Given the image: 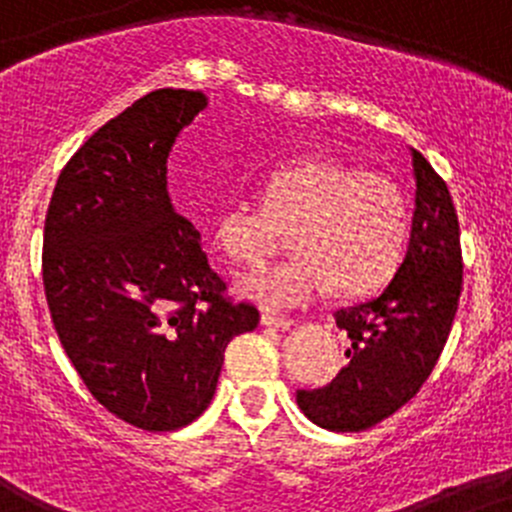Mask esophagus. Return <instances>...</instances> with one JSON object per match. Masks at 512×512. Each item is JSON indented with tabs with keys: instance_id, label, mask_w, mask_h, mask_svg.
Instances as JSON below:
<instances>
[{
	"instance_id": "34e87169",
	"label": "esophagus",
	"mask_w": 512,
	"mask_h": 512,
	"mask_svg": "<svg viewBox=\"0 0 512 512\" xmlns=\"http://www.w3.org/2000/svg\"><path fill=\"white\" fill-rule=\"evenodd\" d=\"M262 326H270V329H293L296 319H288V316H278V313H262Z\"/></svg>"
}]
</instances>
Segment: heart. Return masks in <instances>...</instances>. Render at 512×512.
<instances>
[{
    "mask_svg": "<svg viewBox=\"0 0 512 512\" xmlns=\"http://www.w3.org/2000/svg\"><path fill=\"white\" fill-rule=\"evenodd\" d=\"M408 201L385 173L334 160H303L262 181V206L237 199L216 219L219 250L257 267L293 229L290 260L242 280V293L265 308H298L336 285L344 296L388 283L408 242Z\"/></svg>",
    "mask_w": 512,
    "mask_h": 512,
    "instance_id": "1",
    "label": "heart"
}]
</instances>
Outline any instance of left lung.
Instances as JSON below:
<instances>
[{
  "label": "left lung",
  "instance_id": "1",
  "mask_svg": "<svg viewBox=\"0 0 512 512\" xmlns=\"http://www.w3.org/2000/svg\"><path fill=\"white\" fill-rule=\"evenodd\" d=\"M416 209L393 280L334 313L347 331L349 365L316 390H298L308 421L329 431H365L421 390L449 339L462 293L459 219L449 188L411 147Z\"/></svg>",
  "mask_w": 512,
  "mask_h": 512
}]
</instances>
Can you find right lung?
<instances>
[{"instance_id":"right-lung-1","label":"right lung","mask_w":512,"mask_h":512,"mask_svg":"<svg viewBox=\"0 0 512 512\" xmlns=\"http://www.w3.org/2000/svg\"><path fill=\"white\" fill-rule=\"evenodd\" d=\"M204 91L158 89L68 160L45 216L53 326L89 393L142 431H176L211 403L224 349L260 313L224 298L201 234L168 193L178 135Z\"/></svg>"}]
</instances>
